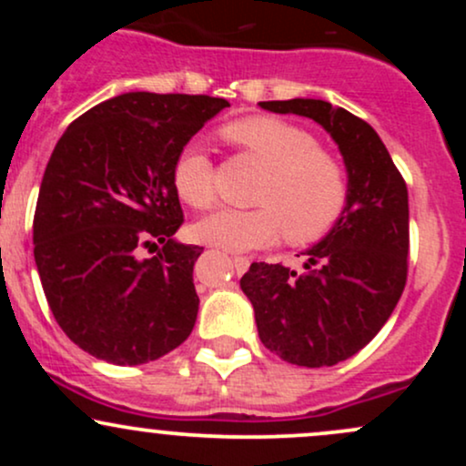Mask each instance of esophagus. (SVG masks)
<instances>
[{
	"label": "esophagus",
	"mask_w": 466,
	"mask_h": 466,
	"mask_svg": "<svg viewBox=\"0 0 466 466\" xmlns=\"http://www.w3.org/2000/svg\"><path fill=\"white\" fill-rule=\"evenodd\" d=\"M234 267H237L238 274H245L249 267V258H243V256H234Z\"/></svg>",
	"instance_id": "esophagus-1"
}]
</instances>
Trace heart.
I'll return each mask as SVG.
<instances>
[{
  "mask_svg": "<svg viewBox=\"0 0 466 466\" xmlns=\"http://www.w3.org/2000/svg\"><path fill=\"white\" fill-rule=\"evenodd\" d=\"M221 133L263 164L267 177L254 197L256 210L218 208L192 226L195 240L229 251H249L274 243L282 229L293 243L329 232L346 203V173L333 155L319 151L311 133L267 116L232 122ZM173 184L192 208L212 203V162L201 147L188 144L179 153Z\"/></svg>",
  "mask_w": 466,
  "mask_h": 466,
  "instance_id": "obj_1",
  "label": "heart"
}]
</instances>
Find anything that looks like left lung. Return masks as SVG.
<instances>
[{
  "label": "left lung",
  "instance_id": "1",
  "mask_svg": "<svg viewBox=\"0 0 466 466\" xmlns=\"http://www.w3.org/2000/svg\"><path fill=\"white\" fill-rule=\"evenodd\" d=\"M258 105L318 122L339 148L349 184L333 228L302 251V274L278 263H251L240 289L267 349L296 366H335L383 329L403 293L408 186L377 131L350 111L315 98Z\"/></svg>",
  "mask_w": 466,
  "mask_h": 466
}]
</instances>
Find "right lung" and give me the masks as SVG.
<instances>
[{
  "mask_svg": "<svg viewBox=\"0 0 466 466\" xmlns=\"http://www.w3.org/2000/svg\"><path fill=\"white\" fill-rule=\"evenodd\" d=\"M226 106L129 92L92 106L56 142L32 226L35 263L63 333L96 360L140 366L192 333L203 248L173 238L184 223L173 168ZM142 248L156 256L142 259Z\"/></svg>",
  "mask_w": 466,
  "mask_h": 466,
  "instance_id": "add662e5",
  "label": "right lung"
}]
</instances>
